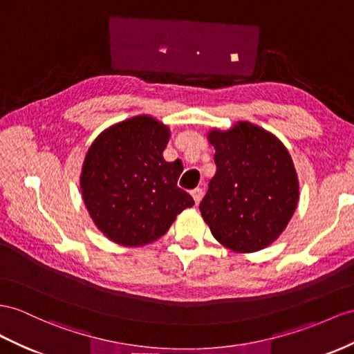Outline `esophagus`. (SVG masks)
Listing matches in <instances>:
<instances>
[{
  "mask_svg": "<svg viewBox=\"0 0 354 354\" xmlns=\"http://www.w3.org/2000/svg\"><path fill=\"white\" fill-rule=\"evenodd\" d=\"M192 196H193V198H194V202H196V205L202 201V196H203V189L202 188H194V189H192Z\"/></svg>",
  "mask_w": 354,
  "mask_h": 354,
  "instance_id": "1",
  "label": "esophagus"
}]
</instances>
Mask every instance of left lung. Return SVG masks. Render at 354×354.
<instances>
[{
    "instance_id": "1",
    "label": "left lung",
    "mask_w": 354,
    "mask_h": 354,
    "mask_svg": "<svg viewBox=\"0 0 354 354\" xmlns=\"http://www.w3.org/2000/svg\"><path fill=\"white\" fill-rule=\"evenodd\" d=\"M216 171L201 203L214 238L236 252L263 250L287 227L299 201L293 160L277 136L248 121L212 129Z\"/></svg>"
}]
</instances>
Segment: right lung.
Listing matches in <instances>:
<instances>
[{
	"instance_id": "1",
	"label": "right lung",
	"mask_w": 354,
	"mask_h": 354,
	"mask_svg": "<svg viewBox=\"0 0 354 354\" xmlns=\"http://www.w3.org/2000/svg\"><path fill=\"white\" fill-rule=\"evenodd\" d=\"M169 127L139 115L100 133L86 152L80 189L97 229L124 247L157 241L194 205L176 184L184 166L166 161Z\"/></svg>"
}]
</instances>
